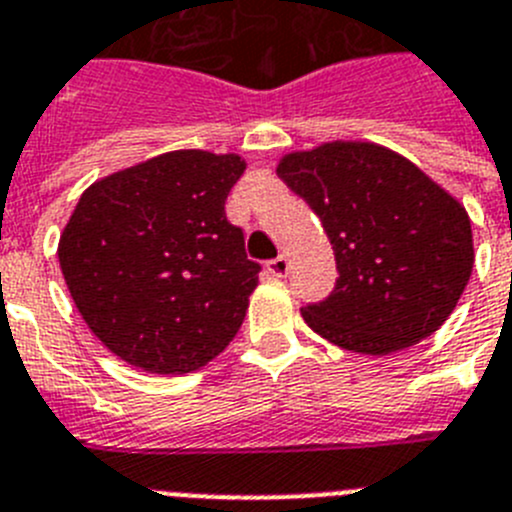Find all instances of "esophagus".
Returning a JSON list of instances; mask_svg holds the SVG:
<instances>
[{
	"mask_svg": "<svg viewBox=\"0 0 512 512\" xmlns=\"http://www.w3.org/2000/svg\"><path fill=\"white\" fill-rule=\"evenodd\" d=\"M267 273L270 275H275V278H285V275H288V267H290V262H288V257L285 255H280V257H275V260H270L267 262Z\"/></svg>",
	"mask_w": 512,
	"mask_h": 512,
	"instance_id": "34e87169",
	"label": "esophagus"
}]
</instances>
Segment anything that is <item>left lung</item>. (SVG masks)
I'll list each match as a JSON object with an SVG mask.
<instances>
[{
	"label": "left lung",
	"instance_id": "1",
	"mask_svg": "<svg viewBox=\"0 0 512 512\" xmlns=\"http://www.w3.org/2000/svg\"><path fill=\"white\" fill-rule=\"evenodd\" d=\"M278 176L316 211L334 250V293L301 308L326 342L393 354L434 334L474 267L469 214L390 147L334 140L280 158Z\"/></svg>",
	"mask_w": 512,
	"mask_h": 512
}]
</instances>
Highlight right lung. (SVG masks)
Masks as SVG:
<instances>
[{"label":"right lung","mask_w":512,"mask_h":512,"mask_svg":"<svg viewBox=\"0 0 512 512\" xmlns=\"http://www.w3.org/2000/svg\"><path fill=\"white\" fill-rule=\"evenodd\" d=\"M242 155L173 150L91 183L58 242L68 293L104 347L153 375L227 349L257 288L224 201Z\"/></svg>","instance_id":"right-lung-1"}]
</instances>
